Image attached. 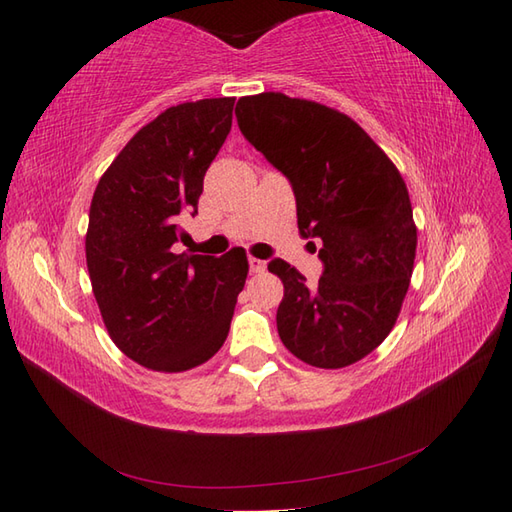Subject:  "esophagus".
<instances>
[{
	"label": "esophagus",
	"instance_id": "esophagus-1",
	"mask_svg": "<svg viewBox=\"0 0 512 512\" xmlns=\"http://www.w3.org/2000/svg\"><path fill=\"white\" fill-rule=\"evenodd\" d=\"M248 266H250V273H264V270H266V262H264V259H257V257H253V255H250L248 257Z\"/></svg>",
	"mask_w": 512,
	"mask_h": 512
}]
</instances>
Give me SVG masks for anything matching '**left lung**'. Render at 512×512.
Here are the masks:
<instances>
[{"mask_svg": "<svg viewBox=\"0 0 512 512\" xmlns=\"http://www.w3.org/2000/svg\"><path fill=\"white\" fill-rule=\"evenodd\" d=\"M235 116L248 143L290 180L301 235L321 242L325 268L314 286L284 259L268 264L284 284L281 343L312 367L361 361L387 339L409 290L418 228L405 180L334 107L262 92L239 99Z\"/></svg>", "mask_w": 512, "mask_h": 512, "instance_id": "left-lung-1", "label": "left lung"}]
</instances>
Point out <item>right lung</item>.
Instances as JSON below:
<instances>
[{
	"label": "right lung",
	"mask_w": 512,
	"mask_h": 512,
	"mask_svg": "<svg viewBox=\"0 0 512 512\" xmlns=\"http://www.w3.org/2000/svg\"><path fill=\"white\" fill-rule=\"evenodd\" d=\"M233 96L173 105L140 127L96 184L85 259L107 334L154 372L198 367L224 345L248 275L242 248L176 253L204 173L231 132Z\"/></svg>",
	"instance_id": "obj_1"
}]
</instances>
